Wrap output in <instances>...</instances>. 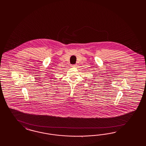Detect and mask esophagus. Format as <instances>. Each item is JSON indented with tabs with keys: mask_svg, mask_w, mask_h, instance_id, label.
<instances>
[{
	"mask_svg": "<svg viewBox=\"0 0 146 146\" xmlns=\"http://www.w3.org/2000/svg\"><path fill=\"white\" fill-rule=\"evenodd\" d=\"M76 65H76V64H74V65H72V67L76 66Z\"/></svg>",
	"mask_w": 146,
	"mask_h": 146,
	"instance_id": "34e87169",
	"label": "esophagus"
}]
</instances>
